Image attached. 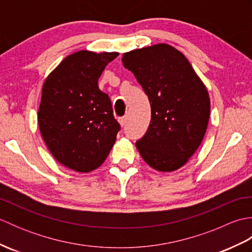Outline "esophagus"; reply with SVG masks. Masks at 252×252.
<instances>
[{"label":"esophagus","instance_id":"esophagus-1","mask_svg":"<svg viewBox=\"0 0 252 252\" xmlns=\"http://www.w3.org/2000/svg\"><path fill=\"white\" fill-rule=\"evenodd\" d=\"M126 120H127V117H121V118H119V119H118V121H119V123H120V126H126Z\"/></svg>","mask_w":252,"mask_h":252}]
</instances>
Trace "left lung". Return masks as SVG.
<instances>
[{"mask_svg": "<svg viewBox=\"0 0 252 252\" xmlns=\"http://www.w3.org/2000/svg\"><path fill=\"white\" fill-rule=\"evenodd\" d=\"M122 63L148 96L152 119L135 145L155 170L171 172L189 161L206 134L210 98L187 58L160 43L125 53Z\"/></svg>", "mask_w": 252, "mask_h": 252, "instance_id": "1", "label": "left lung"}]
</instances>
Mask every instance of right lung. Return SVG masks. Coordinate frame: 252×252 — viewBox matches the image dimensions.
<instances>
[{"instance_id":"obj_1","label":"right lung","mask_w":252,"mask_h":252,"mask_svg":"<svg viewBox=\"0 0 252 252\" xmlns=\"http://www.w3.org/2000/svg\"><path fill=\"white\" fill-rule=\"evenodd\" d=\"M116 52L79 51L67 56L42 88L37 122L41 135L58 162L77 172L103 164L120 125L98 79Z\"/></svg>"}]
</instances>
